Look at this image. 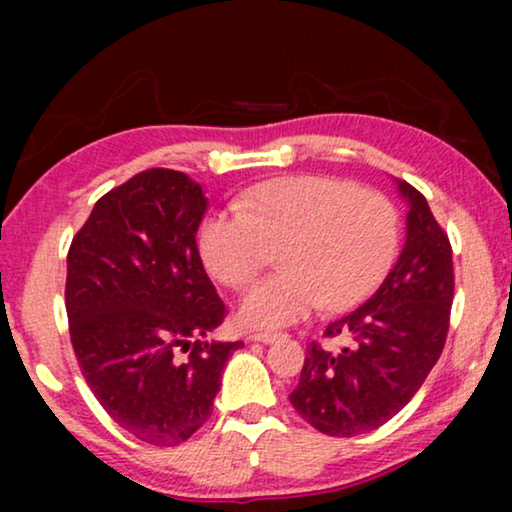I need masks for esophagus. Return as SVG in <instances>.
I'll return each instance as SVG.
<instances>
[{
	"label": "esophagus",
	"mask_w": 512,
	"mask_h": 512,
	"mask_svg": "<svg viewBox=\"0 0 512 512\" xmlns=\"http://www.w3.org/2000/svg\"><path fill=\"white\" fill-rule=\"evenodd\" d=\"M282 338V333H272V331H263V333H251L249 340L254 342H265V345H270V342H275Z\"/></svg>",
	"instance_id": "34e87169"
}]
</instances>
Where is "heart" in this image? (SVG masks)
<instances>
[{
  "mask_svg": "<svg viewBox=\"0 0 512 512\" xmlns=\"http://www.w3.org/2000/svg\"><path fill=\"white\" fill-rule=\"evenodd\" d=\"M398 214L387 195L347 181L298 174L270 179L214 212L198 230L202 263L216 282L242 289L277 251L279 272L244 293L237 317L249 328L296 324L314 307L347 310L394 263Z\"/></svg>",
  "mask_w": 512,
  "mask_h": 512,
  "instance_id": "obj_1",
  "label": "heart"
}]
</instances>
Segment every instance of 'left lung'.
I'll use <instances>...</instances> for the list:
<instances>
[{"instance_id":"obj_1","label":"left lung","mask_w":512,"mask_h":512,"mask_svg":"<svg viewBox=\"0 0 512 512\" xmlns=\"http://www.w3.org/2000/svg\"><path fill=\"white\" fill-rule=\"evenodd\" d=\"M408 233L401 256L366 303L326 326L352 335L340 354L310 342L289 401L326 436L352 438L398 415L422 387L445 347L454 296L452 247L429 202L408 181Z\"/></svg>"}]
</instances>
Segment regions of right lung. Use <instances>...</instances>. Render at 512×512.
<instances>
[{"mask_svg":"<svg viewBox=\"0 0 512 512\" xmlns=\"http://www.w3.org/2000/svg\"><path fill=\"white\" fill-rule=\"evenodd\" d=\"M202 186L153 167L95 202L67 254L69 335L90 391L142 443H184L212 415L242 342H207L226 305L202 268Z\"/></svg>","mask_w":512,"mask_h":512,"instance_id":"1","label":"right lung"}]
</instances>
